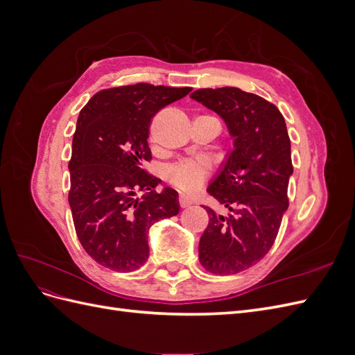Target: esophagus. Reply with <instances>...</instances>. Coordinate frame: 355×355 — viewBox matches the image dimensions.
Returning a JSON list of instances; mask_svg holds the SVG:
<instances>
[{"label": "esophagus", "instance_id": "esophagus-1", "mask_svg": "<svg viewBox=\"0 0 355 355\" xmlns=\"http://www.w3.org/2000/svg\"><path fill=\"white\" fill-rule=\"evenodd\" d=\"M178 201H179V206L180 207H188V206H191V204H192V201L188 197H185V196H180Z\"/></svg>", "mask_w": 355, "mask_h": 355}]
</instances>
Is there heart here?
<instances>
[{
  "label": "heart",
  "mask_w": 355,
  "mask_h": 355,
  "mask_svg": "<svg viewBox=\"0 0 355 355\" xmlns=\"http://www.w3.org/2000/svg\"><path fill=\"white\" fill-rule=\"evenodd\" d=\"M200 118H213L210 115H202ZM216 120V118H213ZM209 176L207 166L196 159H182L179 163L171 164L166 168V179L171 185L184 192L197 191Z\"/></svg>",
  "instance_id": "1"
}]
</instances>
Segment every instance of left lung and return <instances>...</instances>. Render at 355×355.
<instances>
[{"label": "left lung", "instance_id": "1", "mask_svg": "<svg viewBox=\"0 0 355 355\" xmlns=\"http://www.w3.org/2000/svg\"><path fill=\"white\" fill-rule=\"evenodd\" d=\"M191 98L218 112L235 137V149L207 189L231 213L204 207L209 225L200 239V262L211 274H237L270 252L288 207L293 164L286 121L274 103L237 87L198 89Z\"/></svg>", "mask_w": 355, "mask_h": 355}]
</instances>
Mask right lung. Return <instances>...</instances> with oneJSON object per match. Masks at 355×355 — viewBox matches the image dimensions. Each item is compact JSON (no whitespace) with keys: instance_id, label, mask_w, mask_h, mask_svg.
<instances>
[{"instance_id":"right-lung-1","label":"right lung","mask_w":355,"mask_h":355,"mask_svg":"<svg viewBox=\"0 0 355 355\" xmlns=\"http://www.w3.org/2000/svg\"><path fill=\"white\" fill-rule=\"evenodd\" d=\"M191 87L137 83L103 89L80 111L69 161L68 194L73 227L84 250L118 272L141 268L149 256L148 230L178 214V192L155 191L149 127L158 111ZM146 190L139 199L135 194Z\"/></svg>"}]
</instances>
